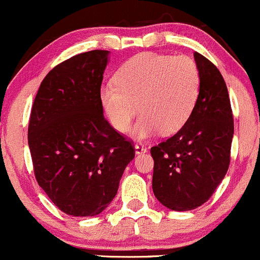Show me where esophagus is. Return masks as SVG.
Returning a JSON list of instances; mask_svg holds the SVG:
<instances>
[{"mask_svg": "<svg viewBox=\"0 0 260 260\" xmlns=\"http://www.w3.org/2000/svg\"><path fill=\"white\" fill-rule=\"evenodd\" d=\"M134 150H136V154H144L147 153V148L142 144H136L134 145Z\"/></svg>", "mask_w": 260, "mask_h": 260, "instance_id": "34e87169", "label": "esophagus"}]
</instances>
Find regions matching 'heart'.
<instances>
[{
	"instance_id": "1",
	"label": "heart",
	"mask_w": 260,
	"mask_h": 260,
	"mask_svg": "<svg viewBox=\"0 0 260 260\" xmlns=\"http://www.w3.org/2000/svg\"><path fill=\"white\" fill-rule=\"evenodd\" d=\"M113 82L100 88L107 118L116 129L126 132L140 111L132 136L147 139L160 131L171 134L183 127L198 99L201 77L187 56L144 52L124 62Z\"/></svg>"
}]
</instances>
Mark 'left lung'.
<instances>
[{"instance_id":"1","label":"left lung","mask_w":260,"mask_h":260,"mask_svg":"<svg viewBox=\"0 0 260 260\" xmlns=\"http://www.w3.org/2000/svg\"><path fill=\"white\" fill-rule=\"evenodd\" d=\"M201 77L198 99L183 127L150 149L153 192L164 207L192 210L209 201L230 165L234 117L228 86L219 70L194 52Z\"/></svg>"}]
</instances>
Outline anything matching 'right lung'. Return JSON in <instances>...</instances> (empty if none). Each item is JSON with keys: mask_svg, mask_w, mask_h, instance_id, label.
Returning a JSON list of instances; mask_svg holds the SVG:
<instances>
[{"mask_svg": "<svg viewBox=\"0 0 260 260\" xmlns=\"http://www.w3.org/2000/svg\"><path fill=\"white\" fill-rule=\"evenodd\" d=\"M109 55L94 50L56 66L32 104L28 144L35 177L67 215L105 210L134 159L132 142L104 117L100 86Z\"/></svg>", "mask_w": 260, "mask_h": 260, "instance_id": "obj_1", "label": "right lung"}]
</instances>
